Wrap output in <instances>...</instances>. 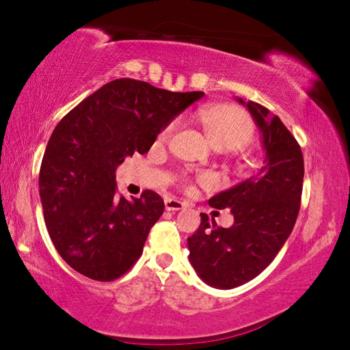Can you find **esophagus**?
Wrapping results in <instances>:
<instances>
[{
  "label": "esophagus",
  "mask_w": 350,
  "mask_h": 350,
  "mask_svg": "<svg viewBox=\"0 0 350 350\" xmlns=\"http://www.w3.org/2000/svg\"><path fill=\"white\" fill-rule=\"evenodd\" d=\"M165 208L168 211H179L187 208V202H182V200H177V199H167L165 200Z\"/></svg>",
  "instance_id": "esophagus-1"
}]
</instances>
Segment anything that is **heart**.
Here are the masks:
<instances>
[{
  "label": "heart",
  "mask_w": 350,
  "mask_h": 350,
  "mask_svg": "<svg viewBox=\"0 0 350 350\" xmlns=\"http://www.w3.org/2000/svg\"><path fill=\"white\" fill-rule=\"evenodd\" d=\"M198 120L211 145L222 151L242 150L250 145L254 135V125L250 116L239 106L232 103L210 105L199 112ZM177 128V122H171L165 126L159 140L167 142ZM200 182H206V177H200Z\"/></svg>",
  "instance_id": "heart-1"
}]
</instances>
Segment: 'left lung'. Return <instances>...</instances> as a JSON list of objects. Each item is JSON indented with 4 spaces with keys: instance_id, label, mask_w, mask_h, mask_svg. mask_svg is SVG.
<instances>
[{
    "instance_id": "left-lung-1",
    "label": "left lung",
    "mask_w": 350,
    "mask_h": 350,
    "mask_svg": "<svg viewBox=\"0 0 350 350\" xmlns=\"http://www.w3.org/2000/svg\"><path fill=\"white\" fill-rule=\"evenodd\" d=\"M238 102L247 105L262 133L264 167L208 200L213 208L232 210V227H219L200 213L198 232L188 238L194 270L217 288L242 286L275 259L295 227L303 194L304 159L293 134L262 105Z\"/></svg>"
}]
</instances>
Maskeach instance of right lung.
I'll use <instances>...</instances> for the list:
<instances>
[{"instance_id":"1","label":"right lung","mask_w":350,"mask_h":350,"mask_svg":"<svg viewBox=\"0 0 350 350\" xmlns=\"http://www.w3.org/2000/svg\"><path fill=\"white\" fill-rule=\"evenodd\" d=\"M202 96L117 79L55 126L41 162L40 196L51 239L75 271L114 281L137 262L165 204L151 189L133 202L117 196L114 171L125 157L150 151L161 129Z\"/></svg>"}]
</instances>
